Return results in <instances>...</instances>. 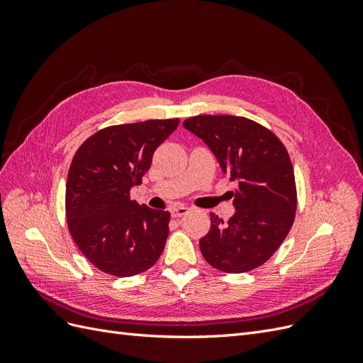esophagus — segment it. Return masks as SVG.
I'll return each instance as SVG.
<instances>
[{"instance_id":"obj_1","label":"esophagus","mask_w":363,"mask_h":363,"mask_svg":"<svg viewBox=\"0 0 363 363\" xmlns=\"http://www.w3.org/2000/svg\"><path fill=\"white\" fill-rule=\"evenodd\" d=\"M188 212H189V207H186V206H174V207L171 208L172 218H180V216L188 213Z\"/></svg>"}]
</instances>
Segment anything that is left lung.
I'll list each match as a JSON object with an SVG mask.
<instances>
[{
	"label": "left lung",
	"instance_id": "8db88e82",
	"mask_svg": "<svg viewBox=\"0 0 363 363\" xmlns=\"http://www.w3.org/2000/svg\"><path fill=\"white\" fill-rule=\"evenodd\" d=\"M183 127L203 139L238 184L232 192L235 215L224 223L211 213V230L200 239L203 257L230 274L263 265L295 219V175L286 148L272 131L244 116L199 115Z\"/></svg>",
	"mask_w": 363,
	"mask_h": 363
}]
</instances>
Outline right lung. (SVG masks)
Here are the masks:
<instances>
[{
  "instance_id": "add662e5",
  "label": "right lung",
  "mask_w": 363,
  "mask_h": 363,
  "mask_svg": "<svg viewBox=\"0 0 363 363\" xmlns=\"http://www.w3.org/2000/svg\"><path fill=\"white\" fill-rule=\"evenodd\" d=\"M179 123L174 118L112 125L77 150L67 182L68 228L100 271L131 277L160 257L171 215L130 200V189L142 183L156 148Z\"/></svg>"
}]
</instances>
